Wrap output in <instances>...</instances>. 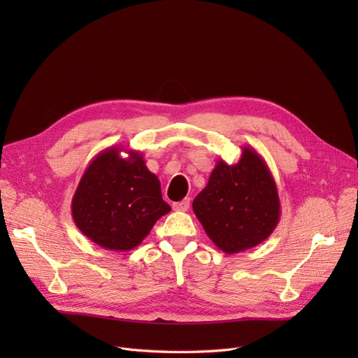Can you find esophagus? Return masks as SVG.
I'll return each mask as SVG.
<instances>
[{
    "label": "esophagus",
    "instance_id": "obj_1",
    "mask_svg": "<svg viewBox=\"0 0 358 358\" xmlns=\"http://www.w3.org/2000/svg\"><path fill=\"white\" fill-rule=\"evenodd\" d=\"M173 209L178 212H185L189 209V199H183L182 201H176L173 203Z\"/></svg>",
    "mask_w": 358,
    "mask_h": 358
}]
</instances>
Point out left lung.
Returning a JSON list of instances; mask_svg holds the SVG:
<instances>
[{
  "label": "left lung",
  "mask_w": 358,
  "mask_h": 358,
  "mask_svg": "<svg viewBox=\"0 0 358 358\" xmlns=\"http://www.w3.org/2000/svg\"><path fill=\"white\" fill-rule=\"evenodd\" d=\"M206 234L225 254L264 242L280 218L276 182L266 161L251 146L236 164L216 162L208 185L192 201Z\"/></svg>",
  "instance_id": "left-lung-1"
}]
</instances>
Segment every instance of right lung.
I'll return each mask as SVG.
<instances>
[{
	"label": "right lung",
	"instance_id": "add662e5",
	"mask_svg": "<svg viewBox=\"0 0 358 358\" xmlns=\"http://www.w3.org/2000/svg\"><path fill=\"white\" fill-rule=\"evenodd\" d=\"M170 210L143 155L122 146L107 148L90 162L71 200L73 221L82 234L117 252L138 246Z\"/></svg>",
	"mask_w": 358,
	"mask_h": 358
}]
</instances>
